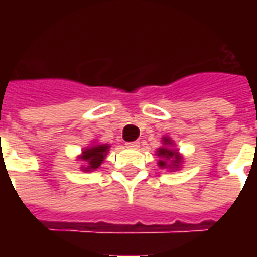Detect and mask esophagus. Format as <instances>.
Masks as SVG:
<instances>
[{
  "mask_svg": "<svg viewBox=\"0 0 257 257\" xmlns=\"http://www.w3.org/2000/svg\"><path fill=\"white\" fill-rule=\"evenodd\" d=\"M125 146H126L128 149H139L140 143L139 142H128V143H125Z\"/></svg>",
  "mask_w": 257,
  "mask_h": 257,
  "instance_id": "1",
  "label": "esophagus"
}]
</instances>
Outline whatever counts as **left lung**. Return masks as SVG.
I'll return each instance as SVG.
<instances>
[{"label":"left lung","mask_w":257,"mask_h":257,"mask_svg":"<svg viewBox=\"0 0 257 257\" xmlns=\"http://www.w3.org/2000/svg\"><path fill=\"white\" fill-rule=\"evenodd\" d=\"M156 156L160 157L158 167L161 169H168L171 172L179 171L182 168V164H183V156L179 153L173 140L169 136L162 138V146L157 149Z\"/></svg>","instance_id":"left-lung-1"}]
</instances>
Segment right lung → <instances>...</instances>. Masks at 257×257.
Masks as SVG:
<instances>
[{
	"label": "right lung",
	"instance_id": "obj_1",
	"mask_svg": "<svg viewBox=\"0 0 257 257\" xmlns=\"http://www.w3.org/2000/svg\"><path fill=\"white\" fill-rule=\"evenodd\" d=\"M110 145L106 143H95L92 142V145L85 147L81 151V154L77 157V160L82 161L84 164L81 165L82 172H93L97 168L100 167L103 161L106 160L107 153L110 151Z\"/></svg>",
	"mask_w": 257,
	"mask_h": 257
}]
</instances>
